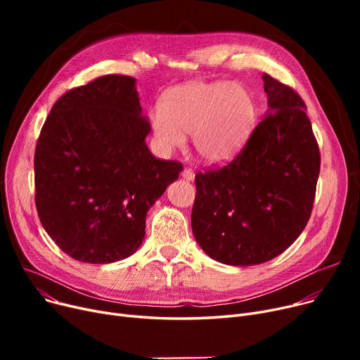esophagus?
Instances as JSON below:
<instances>
[{
    "mask_svg": "<svg viewBox=\"0 0 360 360\" xmlns=\"http://www.w3.org/2000/svg\"><path fill=\"white\" fill-rule=\"evenodd\" d=\"M181 175H182V178H184V179H186V181H193V179H194V176H195L194 170H193V169H190V167H184V169H182V172H181Z\"/></svg>",
    "mask_w": 360,
    "mask_h": 360,
    "instance_id": "obj_1",
    "label": "esophagus"
}]
</instances>
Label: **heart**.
Returning a JSON list of instances; mask_svg holds the SVG:
<instances>
[{
	"instance_id": "1",
	"label": "heart",
	"mask_w": 360,
	"mask_h": 360,
	"mask_svg": "<svg viewBox=\"0 0 360 360\" xmlns=\"http://www.w3.org/2000/svg\"><path fill=\"white\" fill-rule=\"evenodd\" d=\"M150 121L162 150L182 147L185 136H193L197 156L219 165L233 159L247 143L257 121V105L240 84L197 80L167 90Z\"/></svg>"
}]
</instances>
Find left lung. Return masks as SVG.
<instances>
[{
  "label": "left lung",
  "mask_w": 360,
  "mask_h": 360,
  "mask_svg": "<svg viewBox=\"0 0 360 360\" xmlns=\"http://www.w3.org/2000/svg\"><path fill=\"white\" fill-rule=\"evenodd\" d=\"M269 112L236 158L195 175L191 213L202 251L228 266H254L286 251L305 229L319 175L307 105L264 72Z\"/></svg>",
  "instance_id": "1"
}]
</instances>
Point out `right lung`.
Listing matches in <instances>:
<instances>
[{
	"instance_id": "right-lung-1",
	"label": "right lung",
	"mask_w": 360,
	"mask_h": 360,
	"mask_svg": "<svg viewBox=\"0 0 360 360\" xmlns=\"http://www.w3.org/2000/svg\"><path fill=\"white\" fill-rule=\"evenodd\" d=\"M136 79L108 74L56 101L34 150V202L71 258L108 264L134 254L151 205L182 165L150 153Z\"/></svg>"
}]
</instances>
